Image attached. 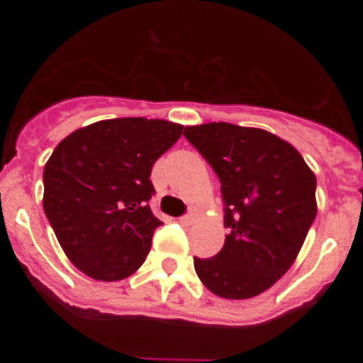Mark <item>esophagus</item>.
<instances>
[{
  "mask_svg": "<svg viewBox=\"0 0 363 363\" xmlns=\"http://www.w3.org/2000/svg\"><path fill=\"white\" fill-rule=\"evenodd\" d=\"M194 220H196L194 214H184V216H179V223H184V225H191V223H194Z\"/></svg>",
  "mask_w": 363,
  "mask_h": 363,
  "instance_id": "esophagus-1",
  "label": "esophagus"
}]
</instances>
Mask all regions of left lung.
Listing matches in <instances>:
<instances>
[{
  "label": "left lung",
  "instance_id": "8db88e82",
  "mask_svg": "<svg viewBox=\"0 0 363 363\" xmlns=\"http://www.w3.org/2000/svg\"><path fill=\"white\" fill-rule=\"evenodd\" d=\"M184 136L220 178L230 233L213 258H194L207 289L229 300L267 291L289 271L316 218V176L291 143L252 127L203 123Z\"/></svg>",
  "mask_w": 363,
  "mask_h": 363
}]
</instances>
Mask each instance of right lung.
Listing matches in <instances>:
<instances>
[{
  "label": "right lung",
  "instance_id": "obj_1",
  "mask_svg": "<svg viewBox=\"0 0 363 363\" xmlns=\"http://www.w3.org/2000/svg\"><path fill=\"white\" fill-rule=\"evenodd\" d=\"M182 130L172 121L118 118L74 130L54 149L43 171V209L86 277L123 280L145 262L162 225L149 207L150 171Z\"/></svg>",
  "mask_w": 363,
  "mask_h": 363
}]
</instances>
